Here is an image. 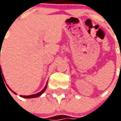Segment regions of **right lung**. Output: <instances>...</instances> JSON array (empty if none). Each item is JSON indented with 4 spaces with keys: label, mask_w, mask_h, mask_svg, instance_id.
<instances>
[{
    "label": "right lung",
    "mask_w": 121,
    "mask_h": 121,
    "mask_svg": "<svg viewBox=\"0 0 121 121\" xmlns=\"http://www.w3.org/2000/svg\"><path fill=\"white\" fill-rule=\"evenodd\" d=\"M1 47H1V45H0V48ZM0 78H3V79H4V76H3L2 73V69H1V67H0ZM47 84H48V82H47V84H46V85H45V87L43 89L42 91H41L40 92H39V93H37L34 94V95H27V96H25V95H20V96H21V97H22V98H25V99H32V98H35V97H38V96H41V95H42V94L44 92H45V91L46 90V89H47ZM7 86H8V88H9L10 91H12V92H13V93L14 94H15V95H17V93H16L15 92H14L13 91H12V89L9 88V86H8V85H7Z\"/></svg>",
    "instance_id": "obj_1"
}]
</instances>
